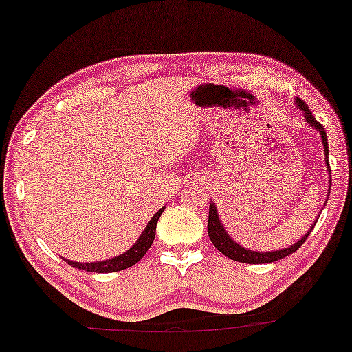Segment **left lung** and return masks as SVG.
I'll return each mask as SVG.
<instances>
[{
	"instance_id": "left-lung-1",
	"label": "left lung",
	"mask_w": 352,
	"mask_h": 352,
	"mask_svg": "<svg viewBox=\"0 0 352 352\" xmlns=\"http://www.w3.org/2000/svg\"><path fill=\"white\" fill-rule=\"evenodd\" d=\"M295 101H297V107L303 111L305 120L308 121V124H310L311 128H315L320 133L321 141H323V147H324L326 165H328V172L331 173V170H329V164H328V139H326L324 126H321L320 122L316 121V118L313 116L310 108L307 107V103H305L303 100L297 98ZM329 185H331V182H329ZM316 221H318V219H316ZM315 224L316 223H313L311 230L308 231L302 239H298V243L292 244L290 248L278 249V251H270V252H256V251H251V249L243 248V245H239L238 243H236V241L231 239V236L228 234L226 230H224V226L221 224V221H219V214H218L217 205H214V203H210L208 236H210L211 243H213L214 248H217L219 252H223L226 257H230V259H232V261L244 262V264H269V262L280 261V259H283V257L290 256V254H294L295 251H297L300 245H303V243L307 241L308 236H310V232L313 231V228H315Z\"/></svg>"
}]
</instances>
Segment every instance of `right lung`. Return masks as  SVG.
<instances>
[{"label": "right lung", "mask_w": 352, "mask_h": 352, "mask_svg": "<svg viewBox=\"0 0 352 352\" xmlns=\"http://www.w3.org/2000/svg\"><path fill=\"white\" fill-rule=\"evenodd\" d=\"M164 210L165 208H160L157 213L151 218L149 224H147L146 230L142 231V234L139 236V239L135 241L133 248L128 249L124 254H121V256H116L108 261H98V262H74L69 259H63V261L75 269H82V270H87V272H98V274L118 272V270L133 267L134 264H138V262L142 259L144 254L149 251L151 244L154 243L155 226H157V221Z\"/></svg>", "instance_id": "obj_1"}]
</instances>
